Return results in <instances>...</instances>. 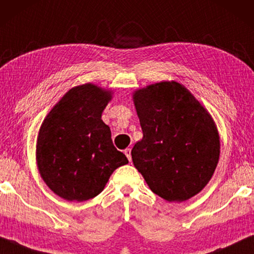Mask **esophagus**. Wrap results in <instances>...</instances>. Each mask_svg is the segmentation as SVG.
<instances>
[{
  "instance_id": "1",
  "label": "esophagus",
  "mask_w": 254,
  "mask_h": 254,
  "mask_svg": "<svg viewBox=\"0 0 254 254\" xmlns=\"http://www.w3.org/2000/svg\"><path fill=\"white\" fill-rule=\"evenodd\" d=\"M124 154H126V156L127 157V160L131 161V149L130 148L124 149Z\"/></svg>"
}]
</instances>
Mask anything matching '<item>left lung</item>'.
Returning a JSON list of instances; mask_svg holds the SVG:
<instances>
[{
	"label": "left lung",
	"instance_id": "left-lung-1",
	"mask_svg": "<svg viewBox=\"0 0 254 254\" xmlns=\"http://www.w3.org/2000/svg\"><path fill=\"white\" fill-rule=\"evenodd\" d=\"M132 99L143 135L131 156L150 190L168 202L198 194L220 156V137L210 113L176 81L137 89Z\"/></svg>",
	"mask_w": 254,
	"mask_h": 254
}]
</instances>
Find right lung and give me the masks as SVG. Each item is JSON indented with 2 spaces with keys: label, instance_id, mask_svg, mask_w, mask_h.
I'll return each mask as SVG.
<instances>
[{
  "label": "right lung",
  "instance_id": "add662e5",
  "mask_svg": "<svg viewBox=\"0 0 254 254\" xmlns=\"http://www.w3.org/2000/svg\"><path fill=\"white\" fill-rule=\"evenodd\" d=\"M113 91L93 83L68 90L41 124L36 164L47 186L69 202L99 195L109 177L128 163L101 120Z\"/></svg>",
  "mask_w": 254,
  "mask_h": 254
}]
</instances>
